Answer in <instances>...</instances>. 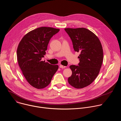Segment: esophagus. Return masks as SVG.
<instances>
[{
  "instance_id": "esophagus-1",
  "label": "esophagus",
  "mask_w": 121,
  "mask_h": 121,
  "mask_svg": "<svg viewBox=\"0 0 121 121\" xmlns=\"http://www.w3.org/2000/svg\"><path fill=\"white\" fill-rule=\"evenodd\" d=\"M59 67H60V68H65L66 67V66H64V65H59Z\"/></svg>"
}]
</instances>
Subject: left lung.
<instances>
[{
	"mask_svg": "<svg viewBox=\"0 0 121 121\" xmlns=\"http://www.w3.org/2000/svg\"><path fill=\"white\" fill-rule=\"evenodd\" d=\"M71 39L76 52H79L78 65H71L69 84L76 89L90 85L98 76L103 62V49L99 39L91 30L84 28H65Z\"/></svg>",
	"mask_w": 121,
	"mask_h": 121,
	"instance_id": "8db88e82",
	"label": "left lung"
}]
</instances>
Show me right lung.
<instances>
[{
	"label": "right lung",
	"instance_id": "right-lung-1",
	"mask_svg": "<svg viewBox=\"0 0 121 121\" xmlns=\"http://www.w3.org/2000/svg\"><path fill=\"white\" fill-rule=\"evenodd\" d=\"M59 29L42 27L33 30L22 38L17 51V60L28 83L38 89L45 88L58 69L42 58L45 55L51 38Z\"/></svg>",
	"mask_w": 121,
	"mask_h": 121
}]
</instances>
